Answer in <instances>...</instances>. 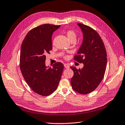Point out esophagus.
<instances>
[{"label":"esophagus","mask_w":125,"mask_h":125,"mask_svg":"<svg viewBox=\"0 0 125 125\" xmlns=\"http://www.w3.org/2000/svg\"><path fill=\"white\" fill-rule=\"evenodd\" d=\"M64 67L66 69H69L70 67L69 65L67 64H64Z\"/></svg>","instance_id":"1"}]
</instances>
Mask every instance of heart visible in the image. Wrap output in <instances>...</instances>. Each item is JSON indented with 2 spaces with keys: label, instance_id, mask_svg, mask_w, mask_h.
<instances>
[{
  "label": "heart",
  "instance_id": "1",
  "mask_svg": "<svg viewBox=\"0 0 125 125\" xmlns=\"http://www.w3.org/2000/svg\"><path fill=\"white\" fill-rule=\"evenodd\" d=\"M66 34L69 41H71L72 40H76V34L74 31L72 30H69L66 32ZM64 58L65 59H67L69 58V56L67 55H65L64 56Z\"/></svg>",
  "mask_w": 125,
  "mask_h": 125
}]
</instances>
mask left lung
Returning a JSON list of instances; mask_svg holds the SVG:
<instances>
[{"label": "left lung", "instance_id": "8db88e82", "mask_svg": "<svg viewBox=\"0 0 125 125\" xmlns=\"http://www.w3.org/2000/svg\"><path fill=\"white\" fill-rule=\"evenodd\" d=\"M83 33V41L74 60L83 63L82 69L71 66L74 75L71 80L73 90L81 94L94 91L102 81L107 64V53L102 38L92 28L78 23Z\"/></svg>", "mask_w": 125, "mask_h": 125}]
</instances>
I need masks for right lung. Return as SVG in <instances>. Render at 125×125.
Masks as SVG:
<instances>
[{
    "label": "right lung",
    "mask_w": 125,
    "mask_h": 125,
    "mask_svg": "<svg viewBox=\"0 0 125 125\" xmlns=\"http://www.w3.org/2000/svg\"><path fill=\"white\" fill-rule=\"evenodd\" d=\"M60 26L44 24L33 28L21 44L20 69L28 85L35 93L47 96L54 92L61 78L64 65L56 62L45 66V55L52 49V35Z\"/></svg>",
    "instance_id": "obj_1"
}]
</instances>
